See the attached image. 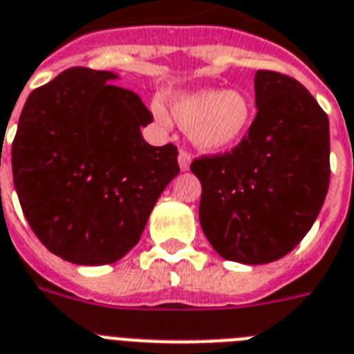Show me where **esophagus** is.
Here are the masks:
<instances>
[{
	"label": "esophagus",
	"mask_w": 354,
	"mask_h": 354,
	"mask_svg": "<svg viewBox=\"0 0 354 354\" xmlns=\"http://www.w3.org/2000/svg\"><path fill=\"white\" fill-rule=\"evenodd\" d=\"M178 163H180V169H182V171H189V167H191V154H189L185 149H180Z\"/></svg>",
	"instance_id": "1"
}]
</instances>
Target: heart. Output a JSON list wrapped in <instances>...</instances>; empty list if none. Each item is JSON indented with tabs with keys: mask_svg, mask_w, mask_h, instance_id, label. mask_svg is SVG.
I'll list each match as a JSON object with an SVG mask.
<instances>
[{
	"mask_svg": "<svg viewBox=\"0 0 354 354\" xmlns=\"http://www.w3.org/2000/svg\"><path fill=\"white\" fill-rule=\"evenodd\" d=\"M171 112L187 129L191 142L205 152L232 149L247 136L254 122V103L238 88H200L171 97ZM152 114L160 123H169L162 103H152Z\"/></svg>",
	"mask_w": 354,
	"mask_h": 354,
	"instance_id": "b5f03b06",
	"label": "heart"
}]
</instances>
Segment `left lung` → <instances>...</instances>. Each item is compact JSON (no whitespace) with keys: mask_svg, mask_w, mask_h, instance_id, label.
<instances>
[{"mask_svg":"<svg viewBox=\"0 0 354 354\" xmlns=\"http://www.w3.org/2000/svg\"><path fill=\"white\" fill-rule=\"evenodd\" d=\"M257 118L231 152L202 156L200 223L214 251L247 266L291 252L311 229L329 187V120L300 82L254 76Z\"/></svg>","mask_w":354,"mask_h":354,"instance_id":"8db88e82","label":"left lung"}]
</instances>
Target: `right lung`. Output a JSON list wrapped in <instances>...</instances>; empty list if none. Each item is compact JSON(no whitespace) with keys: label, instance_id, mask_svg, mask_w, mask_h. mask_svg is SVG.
I'll use <instances>...</instances> for the list:
<instances>
[{"label":"right lung","instance_id":"1","mask_svg":"<svg viewBox=\"0 0 354 354\" xmlns=\"http://www.w3.org/2000/svg\"><path fill=\"white\" fill-rule=\"evenodd\" d=\"M114 80L109 71H63L27 97L12 142L14 187L28 225L76 266L125 257L180 172L176 147L143 140L152 114Z\"/></svg>","mask_w":354,"mask_h":354}]
</instances>
